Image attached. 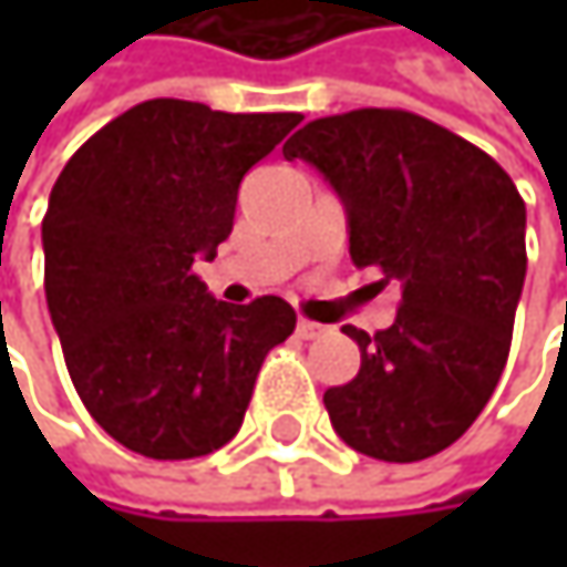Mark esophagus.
<instances>
[{"label": "esophagus", "mask_w": 567, "mask_h": 567, "mask_svg": "<svg viewBox=\"0 0 567 567\" xmlns=\"http://www.w3.org/2000/svg\"><path fill=\"white\" fill-rule=\"evenodd\" d=\"M298 334H301L305 341H311V338L324 334V324H318V321H308V318H298Z\"/></svg>", "instance_id": "esophagus-1"}]
</instances>
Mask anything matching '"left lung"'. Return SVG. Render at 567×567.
<instances>
[{
    "label": "left lung",
    "instance_id": "1",
    "mask_svg": "<svg viewBox=\"0 0 567 567\" xmlns=\"http://www.w3.org/2000/svg\"><path fill=\"white\" fill-rule=\"evenodd\" d=\"M285 161L321 173L348 213L351 262L400 282L391 328L358 341L354 381L324 391L334 433L384 463L456 443L496 391L525 282V203L489 154L391 107L305 124Z\"/></svg>",
    "mask_w": 567,
    "mask_h": 567
}]
</instances>
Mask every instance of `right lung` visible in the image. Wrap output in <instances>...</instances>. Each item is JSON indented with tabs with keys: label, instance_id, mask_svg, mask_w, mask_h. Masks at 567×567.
Instances as JSON below:
<instances>
[{
	"label": "right lung",
	"instance_id": "right-lung-1",
	"mask_svg": "<svg viewBox=\"0 0 567 567\" xmlns=\"http://www.w3.org/2000/svg\"><path fill=\"white\" fill-rule=\"evenodd\" d=\"M298 121L154 97L104 124L55 179L45 298L74 391L121 446L193 460L239 433L295 311L279 295L216 301L193 262L216 256L243 176Z\"/></svg>",
	"mask_w": 567,
	"mask_h": 567
}]
</instances>
